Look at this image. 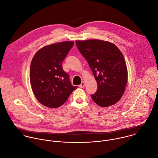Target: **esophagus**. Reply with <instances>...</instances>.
I'll return each instance as SVG.
<instances>
[{"mask_svg": "<svg viewBox=\"0 0 158 158\" xmlns=\"http://www.w3.org/2000/svg\"><path fill=\"white\" fill-rule=\"evenodd\" d=\"M84 86H85V83H84V82H82V83L79 85V87H80L81 88H84Z\"/></svg>", "mask_w": 158, "mask_h": 158, "instance_id": "obj_1", "label": "esophagus"}]
</instances>
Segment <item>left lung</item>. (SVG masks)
Returning a JSON list of instances; mask_svg holds the SVG:
<instances>
[{
    "label": "left lung",
    "instance_id": "1",
    "mask_svg": "<svg viewBox=\"0 0 158 158\" xmlns=\"http://www.w3.org/2000/svg\"><path fill=\"white\" fill-rule=\"evenodd\" d=\"M76 44L97 83V92L91 95L92 100L101 107L114 105L121 98L127 83V68L123 53L108 41L90 39L76 40Z\"/></svg>",
    "mask_w": 158,
    "mask_h": 158
}]
</instances>
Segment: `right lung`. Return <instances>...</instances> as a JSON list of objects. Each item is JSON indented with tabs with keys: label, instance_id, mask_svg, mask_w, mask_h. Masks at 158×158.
Here are the masks:
<instances>
[{
	"label": "right lung",
	"instance_id": "1",
	"mask_svg": "<svg viewBox=\"0 0 158 158\" xmlns=\"http://www.w3.org/2000/svg\"><path fill=\"white\" fill-rule=\"evenodd\" d=\"M65 41L46 45L34 55L30 67V82L33 93L43 105L56 108L63 105L77 88L71 85L62 62L74 45Z\"/></svg>",
	"mask_w": 158,
	"mask_h": 158
}]
</instances>
